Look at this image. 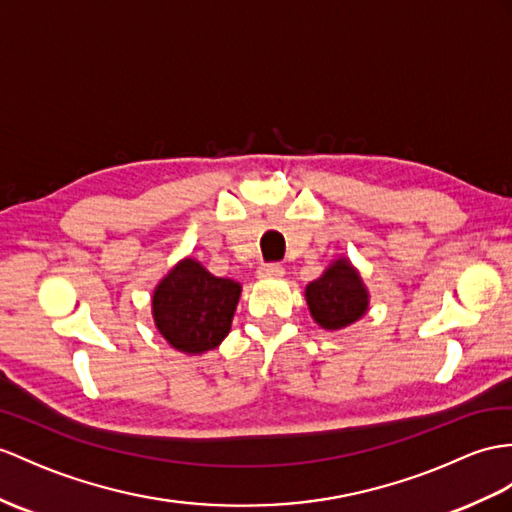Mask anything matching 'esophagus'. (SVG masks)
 <instances>
[{"instance_id":"esophagus-1","label":"esophagus","mask_w":512,"mask_h":512,"mask_svg":"<svg viewBox=\"0 0 512 512\" xmlns=\"http://www.w3.org/2000/svg\"><path fill=\"white\" fill-rule=\"evenodd\" d=\"M284 276V267L278 263H263L258 267V278L263 280H273V278H282Z\"/></svg>"}]
</instances>
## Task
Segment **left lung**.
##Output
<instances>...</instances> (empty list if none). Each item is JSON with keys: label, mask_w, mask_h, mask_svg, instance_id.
<instances>
[{"label": "left lung", "mask_w": 512, "mask_h": 512, "mask_svg": "<svg viewBox=\"0 0 512 512\" xmlns=\"http://www.w3.org/2000/svg\"><path fill=\"white\" fill-rule=\"evenodd\" d=\"M306 302L321 328L341 330L367 313L369 293L350 260L339 258L306 286Z\"/></svg>", "instance_id": "left-lung-1"}]
</instances>
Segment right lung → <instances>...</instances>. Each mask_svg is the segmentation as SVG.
<instances>
[{
	"label": "right lung",
	"mask_w": 512,
	"mask_h": 512,
	"mask_svg": "<svg viewBox=\"0 0 512 512\" xmlns=\"http://www.w3.org/2000/svg\"><path fill=\"white\" fill-rule=\"evenodd\" d=\"M239 297V282L217 278L195 258H184L154 289V323L178 352L204 354L228 336Z\"/></svg>",
	"instance_id": "obj_1"
}]
</instances>
